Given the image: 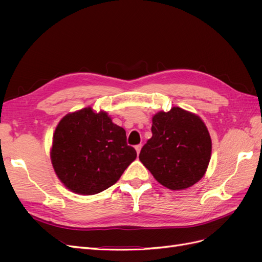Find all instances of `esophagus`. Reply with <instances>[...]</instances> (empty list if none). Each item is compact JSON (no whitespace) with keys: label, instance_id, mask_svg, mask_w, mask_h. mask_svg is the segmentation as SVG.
Wrapping results in <instances>:
<instances>
[{"label":"esophagus","instance_id":"34e87169","mask_svg":"<svg viewBox=\"0 0 262 262\" xmlns=\"http://www.w3.org/2000/svg\"><path fill=\"white\" fill-rule=\"evenodd\" d=\"M141 148H142V144H138V145L136 146V150H137L138 155H139V154H140V152H141Z\"/></svg>","mask_w":262,"mask_h":262}]
</instances>
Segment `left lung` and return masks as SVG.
Listing matches in <instances>:
<instances>
[{"label":"left lung","mask_w":262,"mask_h":262,"mask_svg":"<svg viewBox=\"0 0 262 262\" xmlns=\"http://www.w3.org/2000/svg\"><path fill=\"white\" fill-rule=\"evenodd\" d=\"M152 138L142 147L140 161L154 178L170 190L196 184L208 169L212 141L202 119L172 107L152 118Z\"/></svg>","instance_id":"obj_1"}]
</instances>
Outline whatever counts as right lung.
Wrapping results in <instances>:
<instances>
[{"label":"right lung","instance_id":"right-lung-1","mask_svg":"<svg viewBox=\"0 0 262 262\" xmlns=\"http://www.w3.org/2000/svg\"><path fill=\"white\" fill-rule=\"evenodd\" d=\"M55 175L71 191L96 194L112 187L137 158L125 131L104 110L86 107L63 117L50 149Z\"/></svg>","mask_w":262,"mask_h":262}]
</instances>
